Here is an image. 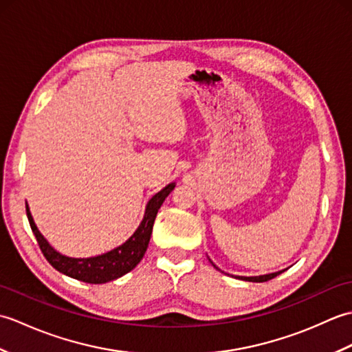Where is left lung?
Returning <instances> with one entry per match:
<instances>
[{"mask_svg": "<svg viewBox=\"0 0 352 352\" xmlns=\"http://www.w3.org/2000/svg\"><path fill=\"white\" fill-rule=\"evenodd\" d=\"M213 265V263H212ZM214 266V265H213ZM216 267V266H214ZM283 271L280 272H274V274H266V275H258V276H236V278H241V280H245V281H252V283H263V281H269L275 278L276 275H280Z\"/></svg>", "mask_w": 352, "mask_h": 352, "instance_id": "1", "label": "left lung"}]
</instances>
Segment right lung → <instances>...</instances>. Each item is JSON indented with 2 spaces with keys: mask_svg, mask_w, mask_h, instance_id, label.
<instances>
[{
  "mask_svg": "<svg viewBox=\"0 0 352 352\" xmlns=\"http://www.w3.org/2000/svg\"><path fill=\"white\" fill-rule=\"evenodd\" d=\"M174 188L175 183H170L160 192H157L155 195L148 201L144 219H142L140 226L134 231V234L129 241L106 254L89 258H72L57 252L48 243L47 239L41 234V231L37 230L33 221V216L30 213L28 204H25V210L30 227H32L33 234L36 236V241L41 246V251L43 252L45 258L50 261V265L52 267H56L58 272L71 276V278L91 284H102L111 280H116L119 276L130 272L131 269L136 267L139 265V261L144 258L149 239H151L157 212H159L163 201L166 199V197L172 190H174Z\"/></svg>",
  "mask_w": 352,
  "mask_h": 352,
  "instance_id": "1",
  "label": "right lung"
}]
</instances>
